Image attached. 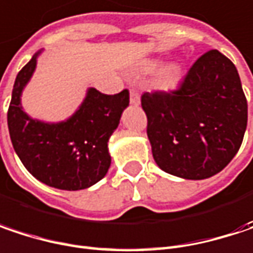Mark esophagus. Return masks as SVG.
<instances>
[{
    "mask_svg": "<svg viewBox=\"0 0 253 253\" xmlns=\"http://www.w3.org/2000/svg\"><path fill=\"white\" fill-rule=\"evenodd\" d=\"M130 104H133V105L140 104V95L136 89H130Z\"/></svg>",
    "mask_w": 253,
    "mask_h": 253,
    "instance_id": "esophagus-1",
    "label": "esophagus"
}]
</instances>
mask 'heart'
Listing matches in <instances>:
<instances>
[{"label": "heart", "instance_id": "b5f03b06", "mask_svg": "<svg viewBox=\"0 0 253 253\" xmlns=\"http://www.w3.org/2000/svg\"><path fill=\"white\" fill-rule=\"evenodd\" d=\"M159 66H161V60H156V59L145 60L140 65L139 72H142V74H152ZM179 80H181V68H179V65L172 63V65H168L167 68H164L159 72V75L156 78V86L161 88V89H172L173 86L179 82Z\"/></svg>", "mask_w": 253, "mask_h": 253}]
</instances>
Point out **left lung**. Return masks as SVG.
<instances>
[{
	"instance_id": "8db88e82",
	"label": "left lung",
	"mask_w": 253,
	"mask_h": 253,
	"mask_svg": "<svg viewBox=\"0 0 253 253\" xmlns=\"http://www.w3.org/2000/svg\"><path fill=\"white\" fill-rule=\"evenodd\" d=\"M152 155L165 172L206 179L238 153L248 125V103L236 66L218 50L197 59L169 92L142 95Z\"/></svg>"
}]
</instances>
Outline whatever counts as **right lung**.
Masks as SVG:
<instances>
[{"label": "right lung", "mask_w": 253, "mask_h": 253, "mask_svg": "<svg viewBox=\"0 0 253 253\" xmlns=\"http://www.w3.org/2000/svg\"><path fill=\"white\" fill-rule=\"evenodd\" d=\"M39 53L14 82L7 113L12 148L26 169L43 184L68 191L88 188L103 179L110 168L107 143L128 105V91L107 95L89 88L84 103L68 120H35L23 111L21 92L35 72Z\"/></svg>", "instance_id": "right-lung-1"}]
</instances>
